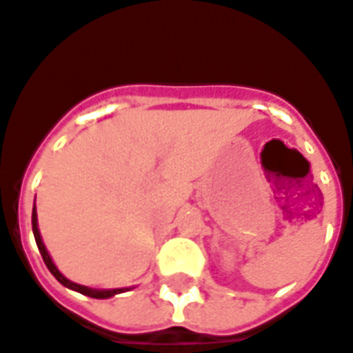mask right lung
Returning a JSON list of instances; mask_svg holds the SVG:
<instances>
[{
    "instance_id": "right-lung-1",
    "label": "right lung",
    "mask_w": 353,
    "mask_h": 353,
    "mask_svg": "<svg viewBox=\"0 0 353 353\" xmlns=\"http://www.w3.org/2000/svg\"><path fill=\"white\" fill-rule=\"evenodd\" d=\"M32 228H33V235H35V243H37V248H39L41 256H43V261H45V265L48 267V271L52 272L54 276H56V280H58L60 284H63L65 288H71V290L82 293V295L94 297V299H107V297H112V295H117V293L123 292V290H103V292H99V290H90V288H86V285L74 284V282H71V280L65 279V276H63V274H61L58 269H56V265L52 263V259H50L48 252H46L45 244H43V241H41L39 230H37V212H35V207H33V214H32Z\"/></svg>"
}]
</instances>
